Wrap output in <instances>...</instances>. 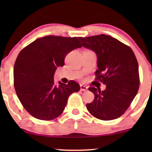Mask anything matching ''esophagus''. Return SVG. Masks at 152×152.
<instances>
[{
    "label": "esophagus",
    "mask_w": 152,
    "mask_h": 152,
    "mask_svg": "<svg viewBox=\"0 0 152 152\" xmlns=\"http://www.w3.org/2000/svg\"><path fill=\"white\" fill-rule=\"evenodd\" d=\"M80 88H81V91H86L87 90H88V87L84 86V85H82V84L80 85Z\"/></svg>",
    "instance_id": "34e87169"
}]
</instances>
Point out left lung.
Instances as JSON below:
<instances>
[{
    "label": "left lung",
    "instance_id": "left-lung-1",
    "mask_svg": "<svg viewBox=\"0 0 152 152\" xmlns=\"http://www.w3.org/2000/svg\"><path fill=\"white\" fill-rule=\"evenodd\" d=\"M83 47L97 55L96 80L106 85L104 91L89 87L95 95L86 108L91 115L112 120L123 115L138 93V64L131 48L109 35L79 37Z\"/></svg>",
    "mask_w": 152,
    "mask_h": 152
}]
</instances>
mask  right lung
Wrapping results in <instances>:
<instances>
[{
	"mask_svg": "<svg viewBox=\"0 0 152 152\" xmlns=\"http://www.w3.org/2000/svg\"><path fill=\"white\" fill-rule=\"evenodd\" d=\"M82 47L77 37L45 36L24 48L14 67L16 95L27 111L39 120H51L64 111L69 95L80 90L73 80L54 82L57 67L72 50Z\"/></svg>",
	"mask_w": 152,
	"mask_h": 152,
	"instance_id": "add662e5",
	"label": "right lung"
}]
</instances>
